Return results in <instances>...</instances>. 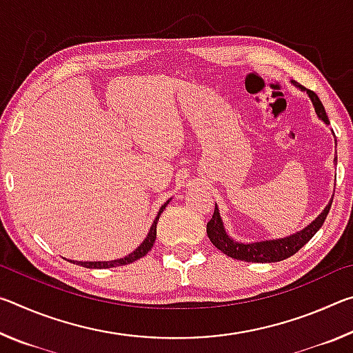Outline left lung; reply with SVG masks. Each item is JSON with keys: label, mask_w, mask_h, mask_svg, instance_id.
I'll return each mask as SVG.
<instances>
[{"label": "left lung", "mask_w": 353, "mask_h": 353, "mask_svg": "<svg viewBox=\"0 0 353 353\" xmlns=\"http://www.w3.org/2000/svg\"><path fill=\"white\" fill-rule=\"evenodd\" d=\"M294 85L308 93V97L314 105V110L322 121L325 124L330 123L328 121L324 105H322L321 99L318 98V94H316L313 90H308V88L299 85L297 82H294ZM334 162H336V157H334ZM332 202H333V198L330 202H328V205L324 208V212H322L312 224L305 227L303 230L297 232V234L286 238H280V240H270V241H260V243H250V244L234 241L229 235L225 234L223 221H221V216H219V210L218 207L214 205L213 216L207 223V235L210 238V241L213 243L214 248L219 249L221 252L225 254L227 256H232V259L235 260H241L248 263L282 261L285 259H288V256L294 255L297 250H301L310 240H312L316 232H318L322 227V224H324L327 214L330 212Z\"/></svg>", "instance_id": "obj_1"}]
</instances>
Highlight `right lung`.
<instances>
[{"label":"right lung","instance_id":"obj_1","mask_svg":"<svg viewBox=\"0 0 353 353\" xmlns=\"http://www.w3.org/2000/svg\"><path fill=\"white\" fill-rule=\"evenodd\" d=\"M170 201H166L165 204L162 205V208L159 210L157 218L151 225V230H149L148 236L145 238V241H143L139 248H137L132 254H129L128 256H124V259H119V260H113V261H79V265L83 268H92V270H104V268H115V266H123V265H129V263H132L135 260L141 259V256H145L151 248L154 246V241H155V236H157V221L160 218V214L165 210V207L168 205ZM74 263V261H73Z\"/></svg>","mask_w":353,"mask_h":353}]
</instances>
